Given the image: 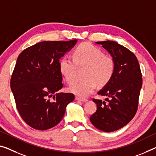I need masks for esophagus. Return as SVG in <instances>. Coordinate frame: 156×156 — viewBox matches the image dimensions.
I'll return each instance as SVG.
<instances>
[{
    "label": "esophagus",
    "mask_w": 156,
    "mask_h": 156,
    "mask_svg": "<svg viewBox=\"0 0 156 156\" xmlns=\"http://www.w3.org/2000/svg\"><path fill=\"white\" fill-rule=\"evenodd\" d=\"M75 99L76 100H78V101H81V102H87V100L85 99V98H80V97H76Z\"/></svg>",
    "instance_id": "1"
}]
</instances>
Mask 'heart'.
Instances as JSON below:
<instances>
[{
    "mask_svg": "<svg viewBox=\"0 0 156 156\" xmlns=\"http://www.w3.org/2000/svg\"><path fill=\"white\" fill-rule=\"evenodd\" d=\"M73 59L61 58L59 61L60 73L68 84L76 80V67L86 66L83 72L84 80L75 83L69 88L70 91L81 98L88 96L97 84L106 85L114 75L115 63L113 58L104 55L99 48L90 43H81L73 54Z\"/></svg>",
    "mask_w": 156,
    "mask_h": 156,
    "instance_id": "b5f03b06",
    "label": "heart"
}]
</instances>
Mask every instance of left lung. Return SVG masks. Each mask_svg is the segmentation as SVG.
Wrapping results in <instances>:
<instances>
[{
    "mask_svg": "<svg viewBox=\"0 0 156 156\" xmlns=\"http://www.w3.org/2000/svg\"><path fill=\"white\" fill-rule=\"evenodd\" d=\"M111 55L115 63L114 75L98 95L107 96L105 101L93 99L97 110L90 117L99 130L109 133L123 128L136 112L142 86V73L133 52L114 41L96 42Z\"/></svg>",
    "mask_w": 156,
    "mask_h": 156,
    "instance_id": "8db88e82",
    "label": "left lung"
}]
</instances>
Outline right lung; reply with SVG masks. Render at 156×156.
<instances>
[{
  "instance_id": "1",
  "label": "right lung",
  "mask_w": 156,
  "mask_h": 156,
  "mask_svg": "<svg viewBox=\"0 0 156 156\" xmlns=\"http://www.w3.org/2000/svg\"><path fill=\"white\" fill-rule=\"evenodd\" d=\"M76 42H41L18 56L10 87L19 113L31 128L45 130L56 126L63 118L67 105L75 100L73 93L57 91L63 86L59 60Z\"/></svg>"
}]
</instances>
